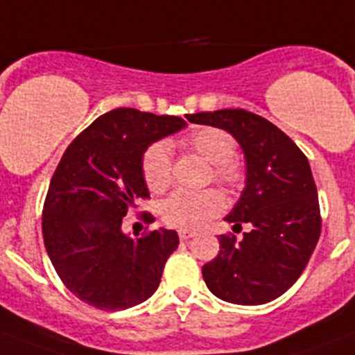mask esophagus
<instances>
[{
	"label": "esophagus",
	"mask_w": 355,
	"mask_h": 355,
	"mask_svg": "<svg viewBox=\"0 0 355 355\" xmlns=\"http://www.w3.org/2000/svg\"><path fill=\"white\" fill-rule=\"evenodd\" d=\"M178 237H180V241H187L191 237H195V232H191V230H180V232H178Z\"/></svg>",
	"instance_id": "34e87169"
}]
</instances>
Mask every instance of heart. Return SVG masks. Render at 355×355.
<instances>
[{
    "label": "heart",
    "instance_id": "heart-1",
    "mask_svg": "<svg viewBox=\"0 0 355 355\" xmlns=\"http://www.w3.org/2000/svg\"><path fill=\"white\" fill-rule=\"evenodd\" d=\"M182 144L211 162V178H214L216 184L230 191L243 186L245 173L241 164L234 159L236 141L229 132L218 126H200L189 132L182 139ZM141 171L144 184L152 193H162L168 189L171 184V153L168 144L159 141L148 146L141 160ZM223 209L225 198L218 189H205L198 193L180 189L164 200L160 214L162 220L171 227L195 230L220 214Z\"/></svg>",
    "mask_w": 355,
    "mask_h": 355
}]
</instances>
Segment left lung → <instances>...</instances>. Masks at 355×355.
I'll list each match as a JSON object with an SVG mask.
<instances>
[{"mask_svg":"<svg viewBox=\"0 0 355 355\" xmlns=\"http://www.w3.org/2000/svg\"><path fill=\"white\" fill-rule=\"evenodd\" d=\"M191 123L230 132L246 159V187L225 220L234 230L250 225L237 241L220 236V254L202 275L216 297L261 306L288 291L306 270L322 232L318 193L307 157L273 123L245 109L187 116Z\"/></svg>","mask_w":355,"mask_h":355,"instance_id":"1","label":"left lung"}]
</instances>
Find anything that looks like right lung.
<instances>
[{"label":"right lung","instance_id":"add662e5","mask_svg":"<svg viewBox=\"0 0 355 355\" xmlns=\"http://www.w3.org/2000/svg\"><path fill=\"white\" fill-rule=\"evenodd\" d=\"M184 126L175 116L116 109L66 148L42 207V237L64 286L89 306L128 309L159 288L178 234L159 229L128 237L121 225L137 200L150 198L141 171L146 148ZM143 220L155 218L144 212Z\"/></svg>","mask_w":355,"mask_h":355}]
</instances>
